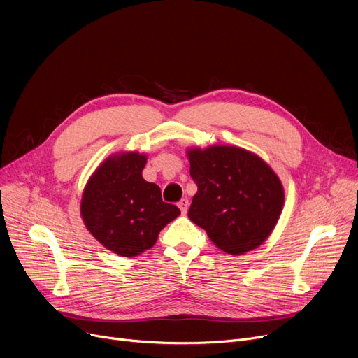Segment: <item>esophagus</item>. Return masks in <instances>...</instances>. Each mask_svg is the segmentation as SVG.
<instances>
[{"mask_svg": "<svg viewBox=\"0 0 358 358\" xmlns=\"http://www.w3.org/2000/svg\"><path fill=\"white\" fill-rule=\"evenodd\" d=\"M178 208H180V210H181V213L185 215L187 210H189V200H187V199H181L180 203H178Z\"/></svg>", "mask_w": 358, "mask_h": 358, "instance_id": "obj_1", "label": "esophagus"}]
</instances>
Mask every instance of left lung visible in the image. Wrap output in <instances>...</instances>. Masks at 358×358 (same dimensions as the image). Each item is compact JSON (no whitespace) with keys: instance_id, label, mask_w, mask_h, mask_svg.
<instances>
[{"instance_id":"1","label":"left lung","mask_w":358,"mask_h":358,"mask_svg":"<svg viewBox=\"0 0 358 358\" xmlns=\"http://www.w3.org/2000/svg\"><path fill=\"white\" fill-rule=\"evenodd\" d=\"M187 157L197 184L190 220L231 255L258 248L285 206L283 184L273 168L251 150L232 145L189 148Z\"/></svg>"}]
</instances>
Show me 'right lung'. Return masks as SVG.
I'll return each mask as SVG.
<instances>
[{"label":"right lung","instance_id":"1","mask_svg":"<svg viewBox=\"0 0 358 358\" xmlns=\"http://www.w3.org/2000/svg\"><path fill=\"white\" fill-rule=\"evenodd\" d=\"M146 154L117 152L104 159L85 184L81 217L104 248L136 257L152 248L180 209L164 203L161 189L142 177Z\"/></svg>","mask_w":358,"mask_h":358}]
</instances>
